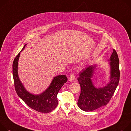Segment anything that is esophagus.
Here are the masks:
<instances>
[{
    "mask_svg": "<svg viewBox=\"0 0 131 131\" xmlns=\"http://www.w3.org/2000/svg\"><path fill=\"white\" fill-rule=\"evenodd\" d=\"M75 75H74L73 74H72L70 75V78H69V81H70V82H72V81H73L75 80Z\"/></svg>",
    "mask_w": 131,
    "mask_h": 131,
    "instance_id": "34e87169",
    "label": "esophagus"
}]
</instances>
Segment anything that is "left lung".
<instances>
[{"label":"left lung","instance_id":"obj_1","mask_svg":"<svg viewBox=\"0 0 131 131\" xmlns=\"http://www.w3.org/2000/svg\"><path fill=\"white\" fill-rule=\"evenodd\" d=\"M109 60L110 81L103 88H96L92 80L96 69V64L87 67L80 72L78 80L81 90L78 105L82 110L92 111L106 106L112 97L120 80L119 60L114 49Z\"/></svg>","mask_w":131,"mask_h":131}]
</instances>
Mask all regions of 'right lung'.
<instances>
[{"label": "right lung", "mask_w": 131, "mask_h": 131, "mask_svg": "<svg viewBox=\"0 0 131 131\" xmlns=\"http://www.w3.org/2000/svg\"><path fill=\"white\" fill-rule=\"evenodd\" d=\"M25 44L22 51L25 47ZM20 52L14 58L12 64L13 78L14 87L18 95L31 108L42 113H48L52 111L58 105L57 94L68 79L65 75H58L53 78L48 88L39 95H34L27 92L21 82L18 72V61Z\"/></svg>", "instance_id": "obj_1"}]
</instances>
